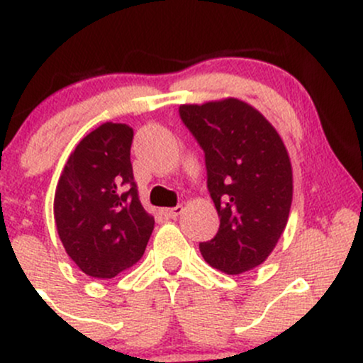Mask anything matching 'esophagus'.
<instances>
[{
  "instance_id": "esophagus-1",
  "label": "esophagus",
  "mask_w": 363,
  "mask_h": 363,
  "mask_svg": "<svg viewBox=\"0 0 363 363\" xmlns=\"http://www.w3.org/2000/svg\"><path fill=\"white\" fill-rule=\"evenodd\" d=\"M182 210H184V208H182L181 205L176 208H164V210H162V215H164L165 218H176V216L182 213Z\"/></svg>"
}]
</instances>
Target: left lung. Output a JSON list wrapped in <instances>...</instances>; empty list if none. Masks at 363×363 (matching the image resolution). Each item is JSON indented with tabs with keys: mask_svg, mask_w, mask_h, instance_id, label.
<instances>
[{
	"mask_svg": "<svg viewBox=\"0 0 363 363\" xmlns=\"http://www.w3.org/2000/svg\"><path fill=\"white\" fill-rule=\"evenodd\" d=\"M179 114L205 152L208 191L220 216L218 232L199 251L227 274L254 269L289 222L294 176L285 143L259 111L234 97L182 104Z\"/></svg>",
	"mask_w": 363,
	"mask_h": 363,
	"instance_id": "1",
	"label": "left lung"
}]
</instances>
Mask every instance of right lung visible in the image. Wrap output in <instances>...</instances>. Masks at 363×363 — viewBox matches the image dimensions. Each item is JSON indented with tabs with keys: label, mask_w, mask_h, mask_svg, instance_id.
I'll list each match as a JSON object with an SVG mask.
<instances>
[{
	"label": "right lung",
	"mask_w": 363,
	"mask_h": 363,
	"mask_svg": "<svg viewBox=\"0 0 363 363\" xmlns=\"http://www.w3.org/2000/svg\"><path fill=\"white\" fill-rule=\"evenodd\" d=\"M131 141L126 124H101L77 145L57 181V234L66 254L91 278L109 280L136 264L155 225L138 199Z\"/></svg>",
	"instance_id": "add662e5"
}]
</instances>
